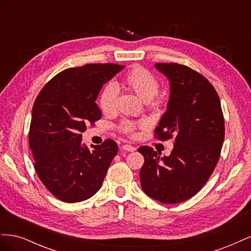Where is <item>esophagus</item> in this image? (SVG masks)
I'll return each instance as SVG.
<instances>
[{
    "mask_svg": "<svg viewBox=\"0 0 251 251\" xmlns=\"http://www.w3.org/2000/svg\"><path fill=\"white\" fill-rule=\"evenodd\" d=\"M123 149L124 151H136V148L135 147H133V146H130V144H124L123 146Z\"/></svg>",
    "mask_w": 251,
    "mask_h": 251,
    "instance_id": "1",
    "label": "esophagus"
}]
</instances>
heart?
I'll use <instances>...</instances> for the list:
<instances>
[{
    "mask_svg": "<svg viewBox=\"0 0 251 251\" xmlns=\"http://www.w3.org/2000/svg\"><path fill=\"white\" fill-rule=\"evenodd\" d=\"M120 85L127 91L135 93L140 100L146 101L151 108H159L163 103V95L158 92L159 80L153 73L142 67H135L128 71L120 81ZM117 89L113 83L105 85L98 97V105L105 115H111L116 110ZM146 126V123L132 120H124L119 125V130L130 136L135 135V131L139 127Z\"/></svg>",
    "mask_w": 251,
    "mask_h": 251,
    "instance_id": "b5f03b06",
    "label": "heart"
}]
</instances>
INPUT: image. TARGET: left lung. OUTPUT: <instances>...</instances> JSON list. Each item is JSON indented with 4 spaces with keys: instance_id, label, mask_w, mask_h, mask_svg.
Returning a JSON list of instances; mask_svg holds the SVG:
<instances>
[{
    "instance_id": "8db88e82",
    "label": "left lung",
    "mask_w": 251,
    "mask_h": 251,
    "mask_svg": "<svg viewBox=\"0 0 251 251\" xmlns=\"http://www.w3.org/2000/svg\"><path fill=\"white\" fill-rule=\"evenodd\" d=\"M155 67L171 85L168 110L155 128V138L175 136V143L171 155L164 157L140 147L144 163L139 176L151 198L175 204L192 198L214 172L224 141V117L219 95L203 75L177 63Z\"/></svg>"
}]
</instances>
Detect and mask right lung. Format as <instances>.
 I'll list each match as a JSON object with an SVG mask.
<instances>
[{
	"mask_svg": "<svg viewBox=\"0 0 251 251\" xmlns=\"http://www.w3.org/2000/svg\"><path fill=\"white\" fill-rule=\"evenodd\" d=\"M125 66L88 64L69 68L50 79L33 103L29 147L37 176L48 191L67 203L87 200L100 188L118 151L107 139L90 151L81 144L87 124L101 118L95 103L102 86Z\"/></svg>",
	"mask_w": 251,
	"mask_h": 251,
	"instance_id": "add662e5",
	"label": "right lung"
}]
</instances>
